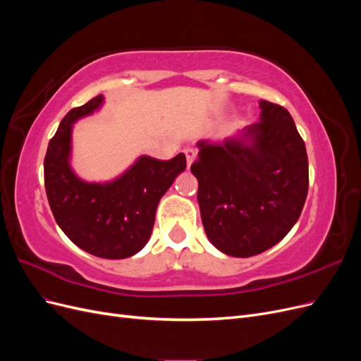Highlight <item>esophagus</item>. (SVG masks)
I'll return each mask as SVG.
<instances>
[{
  "label": "esophagus",
  "instance_id": "34e87169",
  "mask_svg": "<svg viewBox=\"0 0 361 361\" xmlns=\"http://www.w3.org/2000/svg\"><path fill=\"white\" fill-rule=\"evenodd\" d=\"M183 152H185V157H187V164H188V167H191L192 161L195 159V157H197V152H195V150H194V149H191V147L185 149Z\"/></svg>",
  "mask_w": 361,
  "mask_h": 361
}]
</instances>
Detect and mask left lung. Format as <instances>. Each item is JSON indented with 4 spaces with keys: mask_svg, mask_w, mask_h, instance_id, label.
I'll list each match as a JSON object with an SVG mask.
<instances>
[{
    "mask_svg": "<svg viewBox=\"0 0 361 361\" xmlns=\"http://www.w3.org/2000/svg\"><path fill=\"white\" fill-rule=\"evenodd\" d=\"M260 120L239 138L199 141L191 171L207 239L223 253L250 257L285 238L309 190L305 145L286 108L260 101Z\"/></svg>",
    "mask_w": 361,
    "mask_h": 361,
    "instance_id": "8db88e82",
    "label": "left lung"
}]
</instances>
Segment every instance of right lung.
Returning <instances> with one entry per match:
<instances>
[{"label": "right lung", "mask_w": 361, "mask_h": 361, "mask_svg": "<svg viewBox=\"0 0 361 361\" xmlns=\"http://www.w3.org/2000/svg\"><path fill=\"white\" fill-rule=\"evenodd\" d=\"M102 102L104 96H96L61 120L43 162L45 190L54 218L75 245L97 257L125 259L147 244L158 203L187 159L183 154L169 161L141 157L111 182L81 180L69 166L72 125Z\"/></svg>", "instance_id": "obj_1"}]
</instances>
